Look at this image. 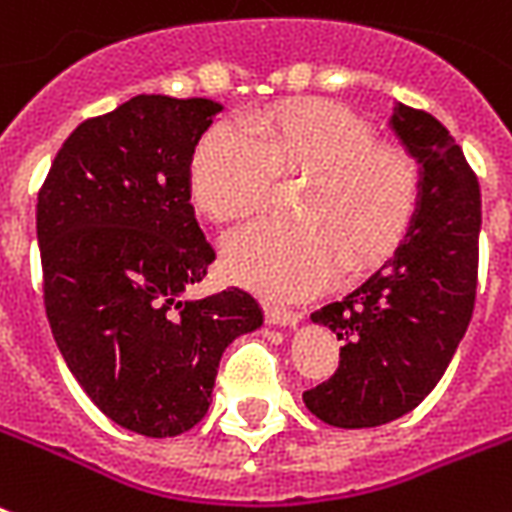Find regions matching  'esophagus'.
Returning a JSON list of instances; mask_svg holds the SVG:
<instances>
[{
  "label": "esophagus",
  "mask_w": 512,
  "mask_h": 512,
  "mask_svg": "<svg viewBox=\"0 0 512 512\" xmlns=\"http://www.w3.org/2000/svg\"><path fill=\"white\" fill-rule=\"evenodd\" d=\"M265 317H268V322H271V325L295 327L300 319H303V314H300V311H295V308L279 306V303H265Z\"/></svg>",
  "instance_id": "esophagus-1"
}]
</instances>
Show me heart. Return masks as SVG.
I'll use <instances>...</instances> for the list:
<instances>
[{"label":"heart","instance_id":"1","mask_svg":"<svg viewBox=\"0 0 512 512\" xmlns=\"http://www.w3.org/2000/svg\"><path fill=\"white\" fill-rule=\"evenodd\" d=\"M306 177L292 217L255 222L225 241L233 279L265 295H306L368 271L403 241L419 209L413 155L376 142L341 104L295 99L209 128L187 163L190 198L214 222H239L268 204L273 179Z\"/></svg>","mask_w":512,"mask_h":512}]
</instances>
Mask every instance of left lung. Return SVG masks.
Instances as JSON below:
<instances>
[{
	"instance_id": "left-lung-1",
	"label": "left lung",
	"mask_w": 512,
	"mask_h": 512,
	"mask_svg": "<svg viewBox=\"0 0 512 512\" xmlns=\"http://www.w3.org/2000/svg\"><path fill=\"white\" fill-rule=\"evenodd\" d=\"M392 128L421 163L411 228L368 282L311 314L343 346L338 370L306 389L303 403L343 429L413 411L446 373L475 306L478 177L448 128L424 109L397 104Z\"/></svg>"
}]
</instances>
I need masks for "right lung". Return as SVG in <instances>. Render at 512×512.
Masks as SVG:
<instances>
[{"mask_svg":"<svg viewBox=\"0 0 512 512\" xmlns=\"http://www.w3.org/2000/svg\"><path fill=\"white\" fill-rule=\"evenodd\" d=\"M220 109L134 96L74 128L37 195L53 338L99 411L147 438L204 419L222 351L263 325L239 287L185 298L214 260L187 163Z\"/></svg>","mask_w":512,"mask_h":512,"instance_id":"add662e5","label":"right lung"}]
</instances>
